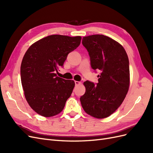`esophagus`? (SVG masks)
Here are the masks:
<instances>
[{"instance_id":"obj_1","label":"esophagus","mask_w":153,"mask_h":153,"mask_svg":"<svg viewBox=\"0 0 153 153\" xmlns=\"http://www.w3.org/2000/svg\"><path fill=\"white\" fill-rule=\"evenodd\" d=\"M75 83L76 85H80L81 84V82H78V81H75Z\"/></svg>"}]
</instances>
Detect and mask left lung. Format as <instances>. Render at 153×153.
Returning a JSON list of instances; mask_svg holds the SVG:
<instances>
[{"mask_svg": "<svg viewBox=\"0 0 153 153\" xmlns=\"http://www.w3.org/2000/svg\"><path fill=\"white\" fill-rule=\"evenodd\" d=\"M82 44L89 52L91 65L100 70L98 83L84 82L85 94L80 98L85 112L97 119L112 115L121 105L129 87L128 55L123 46L104 35L85 36Z\"/></svg>", "mask_w": 153, "mask_h": 153, "instance_id": "obj_1", "label": "left lung"}]
</instances>
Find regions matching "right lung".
Wrapping results in <instances>:
<instances>
[{"instance_id":"add662e5","label":"right lung","mask_w":153,"mask_h":153,"mask_svg":"<svg viewBox=\"0 0 153 153\" xmlns=\"http://www.w3.org/2000/svg\"><path fill=\"white\" fill-rule=\"evenodd\" d=\"M80 36L51 35L32 44L23 57L21 82L25 99L35 112L50 117L61 113L75 82L57 76L67 56L80 44Z\"/></svg>"}]
</instances>
